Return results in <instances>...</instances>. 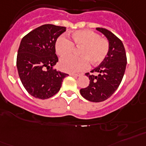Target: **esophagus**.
<instances>
[{
  "label": "esophagus",
  "instance_id": "esophagus-1",
  "mask_svg": "<svg viewBox=\"0 0 146 146\" xmlns=\"http://www.w3.org/2000/svg\"><path fill=\"white\" fill-rule=\"evenodd\" d=\"M69 75L73 76V77H79V76H80V74H73V73H72Z\"/></svg>",
  "mask_w": 146,
  "mask_h": 146
}]
</instances>
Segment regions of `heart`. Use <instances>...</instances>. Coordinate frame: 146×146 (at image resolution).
<instances>
[{"mask_svg":"<svg viewBox=\"0 0 146 146\" xmlns=\"http://www.w3.org/2000/svg\"><path fill=\"white\" fill-rule=\"evenodd\" d=\"M71 41L64 36H60L55 42V50L60 56L59 66L63 72L77 73L86 70L89 67V61L92 65L102 62L108 56L110 43L106 38H101L97 33L90 30H81L72 33ZM81 47L79 56L81 58L66 57L74 50V46Z\"/></svg>","mask_w":146,"mask_h":146,"instance_id":"heart-1","label":"heart"}]
</instances>
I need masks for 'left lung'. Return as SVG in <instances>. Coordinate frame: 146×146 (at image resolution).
Returning a JSON list of instances; mask_svg holds the SVG:
<instances>
[{
	"mask_svg": "<svg viewBox=\"0 0 146 146\" xmlns=\"http://www.w3.org/2000/svg\"><path fill=\"white\" fill-rule=\"evenodd\" d=\"M96 30L102 33L109 41V53L105 60L91 71L98 74L86 73L90 84L81 89L80 92L90 102H101L109 98L121 84L127 65V56L123 43L116 36L105 28L97 27Z\"/></svg>",
	"mask_w": 146,
	"mask_h": 146,
	"instance_id": "1",
	"label": "left lung"
}]
</instances>
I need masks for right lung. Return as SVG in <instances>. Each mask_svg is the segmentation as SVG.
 <instances>
[{"label":"right lung","mask_w":146,"mask_h":146,"mask_svg":"<svg viewBox=\"0 0 146 146\" xmlns=\"http://www.w3.org/2000/svg\"><path fill=\"white\" fill-rule=\"evenodd\" d=\"M66 30L65 27L44 25L21 39L17 54L18 72L25 90L36 98L54 96L68 75L53 68L58 62L55 42Z\"/></svg>","instance_id":"obj_1"}]
</instances>
